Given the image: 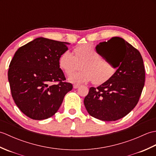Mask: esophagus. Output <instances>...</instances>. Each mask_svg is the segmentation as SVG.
<instances>
[{"label": "esophagus", "instance_id": "1", "mask_svg": "<svg viewBox=\"0 0 156 156\" xmlns=\"http://www.w3.org/2000/svg\"><path fill=\"white\" fill-rule=\"evenodd\" d=\"M80 85L78 84H75L73 85V87H74V88H78V87H80Z\"/></svg>", "mask_w": 156, "mask_h": 156}]
</instances>
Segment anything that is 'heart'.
<instances>
[{"mask_svg": "<svg viewBox=\"0 0 156 156\" xmlns=\"http://www.w3.org/2000/svg\"><path fill=\"white\" fill-rule=\"evenodd\" d=\"M74 54L73 55L70 51H66L58 59L59 68L67 75L77 70L81 64L82 70L69 77V80L74 83L92 80L95 84H101L108 80L117 70L116 67L100 55L92 44L77 46L74 49Z\"/></svg>", "mask_w": 156, "mask_h": 156, "instance_id": "b5f03b06", "label": "heart"}]
</instances>
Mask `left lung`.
<instances>
[{
	"mask_svg": "<svg viewBox=\"0 0 156 156\" xmlns=\"http://www.w3.org/2000/svg\"><path fill=\"white\" fill-rule=\"evenodd\" d=\"M100 54L118 68L97 88L91 87L84 106L92 117L105 121L120 119L138 103L145 84V67L140 52L122 38L115 37L97 46Z\"/></svg>",
	"mask_w": 156,
	"mask_h": 156,
	"instance_id": "left-lung-1",
	"label": "left lung"
}]
</instances>
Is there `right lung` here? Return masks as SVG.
<instances>
[{"mask_svg": "<svg viewBox=\"0 0 156 156\" xmlns=\"http://www.w3.org/2000/svg\"><path fill=\"white\" fill-rule=\"evenodd\" d=\"M68 44L39 37L19 48L13 56L8 70L12 97L28 117H52L72 89L58 64Z\"/></svg>", "mask_w": 156, "mask_h": 156, "instance_id": "1", "label": "right lung"}]
</instances>
